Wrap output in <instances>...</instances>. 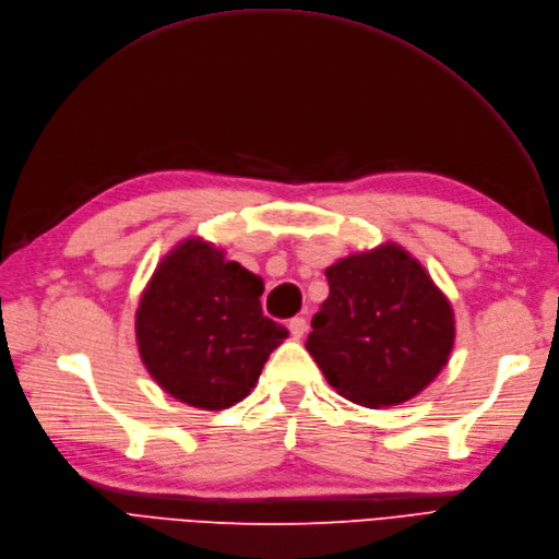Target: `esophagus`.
Here are the masks:
<instances>
[{"instance_id": "34e87169", "label": "esophagus", "mask_w": 559, "mask_h": 559, "mask_svg": "<svg viewBox=\"0 0 559 559\" xmlns=\"http://www.w3.org/2000/svg\"><path fill=\"white\" fill-rule=\"evenodd\" d=\"M288 332H292V337H294V340H300L302 334L307 332V321H305L302 317L292 319V321H288Z\"/></svg>"}]
</instances>
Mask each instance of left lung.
I'll return each instance as SVG.
<instances>
[{
	"mask_svg": "<svg viewBox=\"0 0 559 559\" xmlns=\"http://www.w3.org/2000/svg\"><path fill=\"white\" fill-rule=\"evenodd\" d=\"M330 296L311 319L307 350L353 404L399 406L448 365L454 311L421 263L396 242L325 271Z\"/></svg>",
	"mask_w": 559,
	"mask_h": 559,
	"instance_id": "1",
	"label": "left lung"
}]
</instances>
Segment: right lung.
Here are the masks:
<instances>
[{
    "instance_id": "right-lung-1",
    "label": "right lung",
    "mask_w": 559,
    "mask_h": 559,
    "mask_svg": "<svg viewBox=\"0 0 559 559\" xmlns=\"http://www.w3.org/2000/svg\"><path fill=\"white\" fill-rule=\"evenodd\" d=\"M263 280L202 238H188L148 280L135 332L142 362L188 406L225 411L248 396L288 330L261 311Z\"/></svg>"
}]
</instances>
